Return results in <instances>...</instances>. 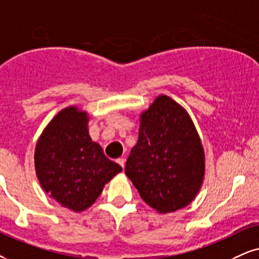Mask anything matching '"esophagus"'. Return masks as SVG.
<instances>
[{"label":"esophagus","instance_id":"obj_1","mask_svg":"<svg viewBox=\"0 0 259 259\" xmlns=\"http://www.w3.org/2000/svg\"><path fill=\"white\" fill-rule=\"evenodd\" d=\"M116 162H117V163H119V164L121 165V167H122V168H123V167H124V163H126V159H124L123 157H121V158H119V159H117V161H116Z\"/></svg>","mask_w":259,"mask_h":259}]
</instances>
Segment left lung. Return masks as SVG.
Segmentation results:
<instances>
[{
    "label": "left lung",
    "mask_w": 259,
    "mask_h": 259,
    "mask_svg": "<svg viewBox=\"0 0 259 259\" xmlns=\"http://www.w3.org/2000/svg\"><path fill=\"white\" fill-rule=\"evenodd\" d=\"M204 171V150L192 119L170 97L158 96L140 115L138 142L124 173L148 205L167 213L192 202Z\"/></svg>",
    "instance_id": "left-lung-1"
}]
</instances>
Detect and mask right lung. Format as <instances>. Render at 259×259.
Instances as JSON below:
<instances>
[{
	"instance_id": "right-lung-1",
	"label": "right lung",
	"mask_w": 259,
	"mask_h": 259,
	"mask_svg": "<svg viewBox=\"0 0 259 259\" xmlns=\"http://www.w3.org/2000/svg\"><path fill=\"white\" fill-rule=\"evenodd\" d=\"M89 116L76 107L65 108L48 123L34 150V167L41 188L62 206L84 211L96 202L122 168L92 142Z\"/></svg>"
}]
</instances>
